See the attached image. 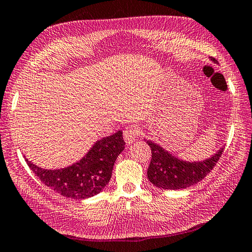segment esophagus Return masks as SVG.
<instances>
[{
  "instance_id": "obj_1",
  "label": "esophagus",
  "mask_w": 252,
  "mask_h": 252,
  "mask_svg": "<svg viewBox=\"0 0 252 252\" xmlns=\"http://www.w3.org/2000/svg\"><path fill=\"white\" fill-rule=\"evenodd\" d=\"M137 137H138V130H137V128L129 126L126 127L124 129V139L126 141V144H132V142L137 139Z\"/></svg>"
}]
</instances>
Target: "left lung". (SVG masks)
<instances>
[{"label":"left lung","instance_id":"1","mask_svg":"<svg viewBox=\"0 0 252 252\" xmlns=\"http://www.w3.org/2000/svg\"><path fill=\"white\" fill-rule=\"evenodd\" d=\"M217 63V60L210 58ZM151 149V161L147 177L156 188L163 189H181L196 184L215 167L224 150L220 147L210 158L201 161H187L170 154L153 140L144 139Z\"/></svg>","mask_w":252,"mask_h":252}]
</instances>
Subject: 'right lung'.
Wrapping results in <instances>:
<instances>
[{
	"label": "right lung",
	"mask_w": 252,
	"mask_h": 252,
	"mask_svg": "<svg viewBox=\"0 0 252 252\" xmlns=\"http://www.w3.org/2000/svg\"><path fill=\"white\" fill-rule=\"evenodd\" d=\"M125 148L123 131L98 139L82 159L61 169H44L28 159L32 172L47 187L65 197L84 200L96 195L110 182L114 163Z\"/></svg>",
	"instance_id": "obj_1"
}]
</instances>
